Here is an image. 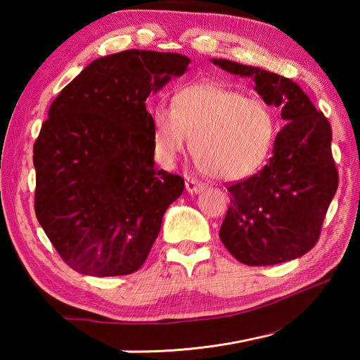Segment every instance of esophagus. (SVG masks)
Returning <instances> with one entry per match:
<instances>
[{
    "label": "esophagus",
    "instance_id": "34e87169",
    "mask_svg": "<svg viewBox=\"0 0 360 360\" xmlns=\"http://www.w3.org/2000/svg\"><path fill=\"white\" fill-rule=\"evenodd\" d=\"M205 187H206V184L200 182L198 179H195V178H187L186 179V188H187L188 193H198V192H202Z\"/></svg>",
    "mask_w": 360,
    "mask_h": 360
}]
</instances>
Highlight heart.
<instances>
[{
	"mask_svg": "<svg viewBox=\"0 0 360 360\" xmlns=\"http://www.w3.org/2000/svg\"><path fill=\"white\" fill-rule=\"evenodd\" d=\"M278 136V117L259 96L217 84H191L152 111V146L172 167L191 138L197 165L219 179H243L264 165Z\"/></svg>",
	"mask_w": 360,
	"mask_h": 360,
	"instance_id": "b5f03b06",
	"label": "heart"
}]
</instances>
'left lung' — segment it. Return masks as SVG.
I'll list each match as a JSON object with an SVG mask.
<instances>
[{
    "mask_svg": "<svg viewBox=\"0 0 360 360\" xmlns=\"http://www.w3.org/2000/svg\"><path fill=\"white\" fill-rule=\"evenodd\" d=\"M212 63L230 75L252 77L255 92L281 108L285 122L266 165L227 187L231 197L221 241L236 260L251 266L302 257L318 243L338 187L330 124L290 79L224 58Z\"/></svg>",
    "mask_w": 360,
    "mask_h": 360,
    "instance_id": "left-lung-1",
    "label": "left lung"
}]
</instances>
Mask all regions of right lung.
Listing matches in <instances>:
<instances>
[{"label": "right lung", "instance_id": "right-lung-1", "mask_svg": "<svg viewBox=\"0 0 360 360\" xmlns=\"http://www.w3.org/2000/svg\"><path fill=\"white\" fill-rule=\"evenodd\" d=\"M191 63L130 49L94 60L60 92L33 148L34 212L72 270L122 276L141 268L184 179L157 169L146 100Z\"/></svg>", "mask_w": 360, "mask_h": 360}]
</instances>
